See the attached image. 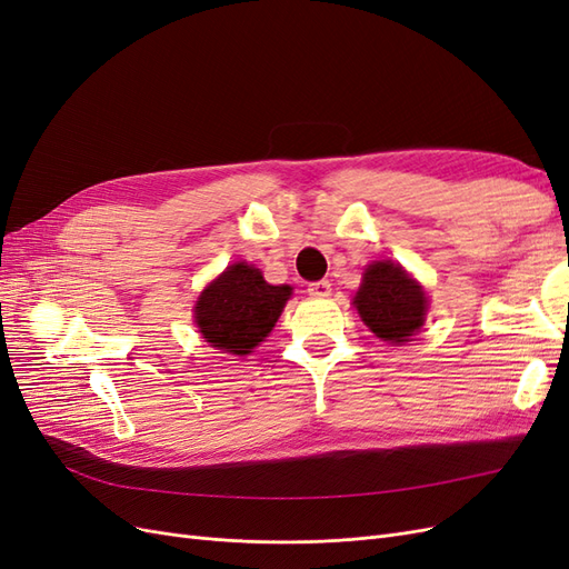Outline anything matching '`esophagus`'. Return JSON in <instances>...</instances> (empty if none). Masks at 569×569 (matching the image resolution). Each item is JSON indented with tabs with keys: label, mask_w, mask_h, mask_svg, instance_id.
Listing matches in <instances>:
<instances>
[{
	"label": "esophagus",
	"mask_w": 569,
	"mask_h": 569,
	"mask_svg": "<svg viewBox=\"0 0 569 569\" xmlns=\"http://www.w3.org/2000/svg\"><path fill=\"white\" fill-rule=\"evenodd\" d=\"M308 295L316 297V299L330 297V295H332V284H330V280H318V282H311V284H308Z\"/></svg>",
	"instance_id": "34e87169"
}]
</instances>
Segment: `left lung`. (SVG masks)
Segmentation results:
<instances>
[{"label":"left lung","instance_id":"obj_1","mask_svg":"<svg viewBox=\"0 0 569 569\" xmlns=\"http://www.w3.org/2000/svg\"><path fill=\"white\" fill-rule=\"evenodd\" d=\"M353 306L375 337L403 343L420 332L429 303L422 284L399 263L375 261L363 272Z\"/></svg>","mask_w":569,"mask_h":569}]
</instances>
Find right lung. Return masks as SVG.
I'll list each match as a JSON object with an SVG mask.
<instances>
[{"instance_id":"obj_1","label":"right lung","mask_w":569,"mask_h":569,"mask_svg":"<svg viewBox=\"0 0 569 569\" xmlns=\"http://www.w3.org/2000/svg\"><path fill=\"white\" fill-rule=\"evenodd\" d=\"M289 297V284H268L261 270L239 261L206 284L194 322L213 349L247 356L272 332Z\"/></svg>"}]
</instances>
